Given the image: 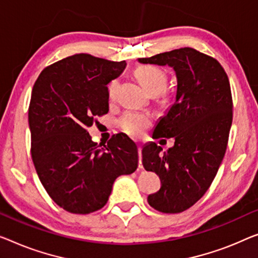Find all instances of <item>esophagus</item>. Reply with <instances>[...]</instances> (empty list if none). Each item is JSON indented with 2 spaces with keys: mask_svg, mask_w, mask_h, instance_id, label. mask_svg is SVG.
<instances>
[{
  "mask_svg": "<svg viewBox=\"0 0 258 258\" xmlns=\"http://www.w3.org/2000/svg\"><path fill=\"white\" fill-rule=\"evenodd\" d=\"M138 152H139V168L140 169H142V156H141V152H142V148H141V146H139V147H138Z\"/></svg>",
  "mask_w": 258,
  "mask_h": 258,
  "instance_id": "1",
  "label": "esophagus"
}]
</instances>
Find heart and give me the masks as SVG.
<instances>
[{"label":"heart","instance_id":"b5f03b06","mask_svg":"<svg viewBox=\"0 0 258 258\" xmlns=\"http://www.w3.org/2000/svg\"><path fill=\"white\" fill-rule=\"evenodd\" d=\"M136 76L142 86L151 94H157L159 92L160 98L166 101L167 94L163 89L166 88L167 84V75L162 69L156 66L146 64V66H140L136 69ZM118 86V79H113L107 84V97L110 99H114V97H116ZM151 124V114L147 112H139V111H126L118 119V126L120 130L132 137L140 136L146 128L149 127Z\"/></svg>","mask_w":258,"mask_h":258}]
</instances>
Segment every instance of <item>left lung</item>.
<instances>
[{"label":"left lung","mask_w":258,"mask_h":258,"mask_svg":"<svg viewBox=\"0 0 258 258\" xmlns=\"http://www.w3.org/2000/svg\"><path fill=\"white\" fill-rule=\"evenodd\" d=\"M142 63L174 68L176 101L154 130V139L174 138V147L149 144L142 164L161 179V189L148 196L153 209L180 213L201 199L212 184L227 149L233 120L228 76L214 57L184 47L141 57Z\"/></svg>","instance_id":"1"}]
</instances>
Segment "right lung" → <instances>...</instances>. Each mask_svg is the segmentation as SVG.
Wrapping results in <instances>:
<instances>
[{
  "label": "right lung",
  "instance_id": "obj_1",
  "mask_svg": "<svg viewBox=\"0 0 258 258\" xmlns=\"http://www.w3.org/2000/svg\"><path fill=\"white\" fill-rule=\"evenodd\" d=\"M125 67V61L81 53L49 64L34 82L29 105L31 156L49 197L71 213L101 210L114 179L138 168L132 140L117 134L98 146L88 132L109 111L106 84Z\"/></svg>",
  "mask_w": 258,
  "mask_h": 258
}]
</instances>
